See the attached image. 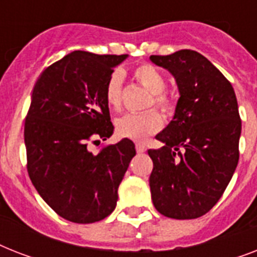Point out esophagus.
<instances>
[{
    "instance_id": "1",
    "label": "esophagus",
    "mask_w": 257,
    "mask_h": 257,
    "mask_svg": "<svg viewBox=\"0 0 257 257\" xmlns=\"http://www.w3.org/2000/svg\"><path fill=\"white\" fill-rule=\"evenodd\" d=\"M136 151H137V153H144L145 151H147V148H145L144 144H140V143H137Z\"/></svg>"
}]
</instances>
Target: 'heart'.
Instances as JSON below:
<instances>
[{
  "label": "heart",
  "mask_w": 257,
  "mask_h": 257,
  "mask_svg": "<svg viewBox=\"0 0 257 257\" xmlns=\"http://www.w3.org/2000/svg\"><path fill=\"white\" fill-rule=\"evenodd\" d=\"M122 72L114 70L108 78L105 86V100L109 108L118 110L122 102ZM135 77L141 85L152 94L155 106L164 112H171L173 102L171 97L164 92L167 80L164 74L151 64H141L135 69ZM163 126V118L157 112H147L144 114H124L116 120V133L120 137L131 140L144 141L149 136L159 132Z\"/></svg>",
  "instance_id": "heart-1"
}]
</instances>
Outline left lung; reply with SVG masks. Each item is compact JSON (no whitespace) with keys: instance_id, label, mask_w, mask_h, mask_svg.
Wrapping results in <instances>:
<instances>
[{"instance_id":"left-lung-1","label":"left lung","mask_w":257,"mask_h":257,"mask_svg":"<svg viewBox=\"0 0 257 257\" xmlns=\"http://www.w3.org/2000/svg\"><path fill=\"white\" fill-rule=\"evenodd\" d=\"M149 60L175 77L173 118L149 149L153 205L171 219H197L215 205L239 163L241 121L231 82L203 54L183 49Z\"/></svg>"}]
</instances>
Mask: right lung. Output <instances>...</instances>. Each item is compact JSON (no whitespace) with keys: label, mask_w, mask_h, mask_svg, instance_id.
Returning a JSON list of instances; mask_svg holds the SVG:
<instances>
[{"label":"right lung","mask_w":257,"mask_h":257,"mask_svg":"<svg viewBox=\"0 0 257 257\" xmlns=\"http://www.w3.org/2000/svg\"><path fill=\"white\" fill-rule=\"evenodd\" d=\"M126 58L74 50L34 85L24 131L28 173L44 201L72 223L100 221L114 211L118 185L136 155L129 139L97 155L88 149L93 139L113 135L105 86Z\"/></svg>","instance_id":"1"}]
</instances>
